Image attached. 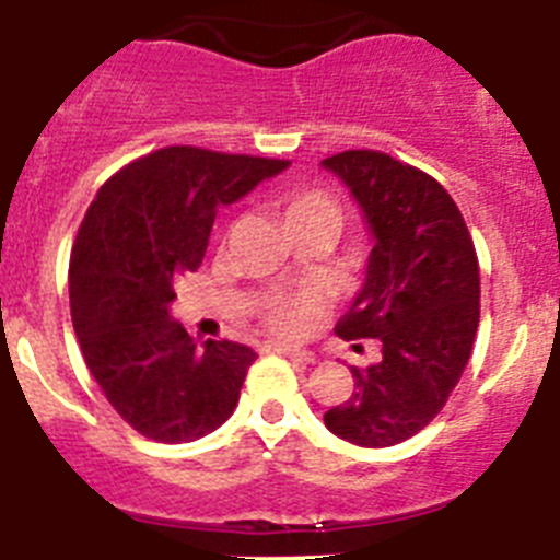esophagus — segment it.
Returning a JSON list of instances; mask_svg holds the SVG:
<instances>
[{
	"label": "esophagus",
	"mask_w": 560,
	"mask_h": 560,
	"mask_svg": "<svg viewBox=\"0 0 560 560\" xmlns=\"http://www.w3.org/2000/svg\"><path fill=\"white\" fill-rule=\"evenodd\" d=\"M266 350H271V353H280V355H289L291 361H300V364H314V355H311L308 350L291 348V345H280V341H271V345H266Z\"/></svg>",
	"instance_id": "esophagus-1"
}]
</instances>
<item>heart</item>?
Masks as SVG:
<instances>
[{
  "label": "heart",
  "instance_id": "1",
  "mask_svg": "<svg viewBox=\"0 0 560 560\" xmlns=\"http://www.w3.org/2000/svg\"><path fill=\"white\" fill-rule=\"evenodd\" d=\"M283 212L285 221L294 224V221L305 219V215H336V205L330 201L328 192L323 190H291L285 192L283 199ZM323 311V296L314 289H291V291H275V294L266 296L264 303V319L275 334L294 336L305 328V325L314 319L316 314Z\"/></svg>",
  "mask_w": 560,
  "mask_h": 560
}]
</instances>
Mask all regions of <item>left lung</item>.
I'll use <instances>...</instances> for the list:
<instances>
[{"instance_id": "left-lung-1", "label": "left lung", "mask_w": 560, "mask_h": 560, "mask_svg": "<svg viewBox=\"0 0 560 560\" xmlns=\"http://www.w3.org/2000/svg\"><path fill=\"white\" fill-rule=\"evenodd\" d=\"M323 165L350 187L375 237L368 280L336 336L381 339V361L350 370L353 395L325 412V427L355 446L387 448L438 418L471 359L477 249L429 173L381 151H341Z\"/></svg>"}]
</instances>
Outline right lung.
<instances>
[{"label": "right lung", "mask_w": 560, "mask_h": 560, "mask_svg": "<svg viewBox=\"0 0 560 560\" xmlns=\"http://www.w3.org/2000/svg\"><path fill=\"white\" fill-rule=\"evenodd\" d=\"M289 160L167 145L97 190L69 257V308L89 373L114 412L156 443H190L235 412L255 350L196 345L171 303L201 266L219 207Z\"/></svg>", "instance_id": "add662e5"}]
</instances>
